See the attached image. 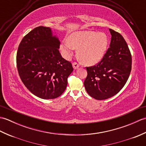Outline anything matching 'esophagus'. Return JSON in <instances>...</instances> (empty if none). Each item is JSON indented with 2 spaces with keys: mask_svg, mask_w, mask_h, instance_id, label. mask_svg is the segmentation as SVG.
Returning <instances> with one entry per match:
<instances>
[{
  "mask_svg": "<svg viewBox=\"0 0 146 146\" xmlns=\"http://www.w3.org/2000/svg\"><path fill=\"white\" fill-rule=\"evenodd\" d=\"M79 66H80V65L77 63H76V62H74V63H73V67L75 70L78 69Z\"/></svg>",
  "mask_w": 146,
  "mask_h": 146,
  "instance_id": "34e87169",
  "label": "esophagus"
}]
</instances>
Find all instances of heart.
I'll use <instances>...</instances> for the list:
<instances>
[{"label": "heart", "instance_id": "heart-1", "mask_svg": "<svg viewBox=\"0 0 146 146\" xmlns=\"http://www.w3.org/2000/svg\"><path fill=\"white\" fill-rule=\"evenodd\" d=\"M108 43V37L104 33L76 31L68 36V40L61 41L60 49L65 58H70L75 49H78L77 53L82 63L86 65H94L103 58Z\"/></svg>", "mask_w": 146, "mask_h": 146}]
</instances>
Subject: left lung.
<instances>
[{
	"instance_id": "left-lung-1",
	"label": "left lung",
	"mask_w": 146,
	"mask_h": 146,
	"mask_svg": "<svg viewBox=\"0 0 146 146\" xmlns=\"http://www.w3.org/2000/svg\"><path fill=\"white\" fill-rule=\"evenodd\" d=\"M111 38L106 53L100 63L86 67L88 75L84 82L86 92L102 100L118 94L129 78L132 68V56L122 36L109 29Z\"/></svg>"
}]
</instances>
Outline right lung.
<instances>
[{
  "label": "right lung",
  "mask_w": 146,
  "mask_h": 146,
  "mask_svg": "<svg viewBox=\"0 0 146 146\" xmlns=\"http://www.w3.org/2000/svg\"><path fill=\"white\" fill-rule=\"evenodd\" d=\"M60 41L50 27L39 26L24 37L17 52L19 75L26 88L39 98L63 94L73 68L60 53Z\"/></svg>",
  "instance_id": "obj_1"
}]
</instances>
